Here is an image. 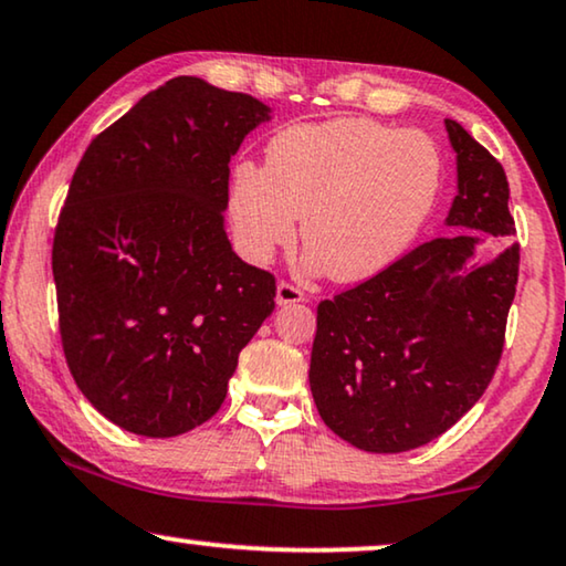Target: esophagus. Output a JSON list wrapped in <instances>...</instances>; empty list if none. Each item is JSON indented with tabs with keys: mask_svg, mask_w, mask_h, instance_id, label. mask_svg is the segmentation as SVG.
<instances>
[{
	"mask_svg": "<svg viewBox=\"0 0 566 566\" xmlns=\"http://www.w3.org/2000/svg\"><path fill=\"white\" fill-rule=\"evenodd\" d=\"M294 302H305V292L290 282L276 284V305H294Z\"/></svg>",
	"mask_w": 566,
	"mask_h": 566,
	"instance_id": "esophagus-1",
	"label": "esophagus"
}]
</instances>
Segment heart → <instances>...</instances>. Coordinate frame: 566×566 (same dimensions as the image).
Listing matches in <instances>:
<instances>
[{"instance_id":"b5f03b06","label":"heart","mask_w":566,"mask_h":566,"mask_svg":"<svg viewBox=\"0 0 566 566\" xmlns=\"http://www.w3.org/2000/svg\"><path fill=\"white\" fill-rule=\"evenodd\" d=\"M443 187L439 143L371 117L290 125L269 140L266 166L230 174L228 214L235 241L264 264L297 235L310 269L364 282L408 251Z\"/></svg>"}]
</instances>
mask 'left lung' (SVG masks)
<instances>
[{
    "mask_svg": "<svg viewBox=\"0 0 566 566\" xmlns=\"http://www.w3.org/2000/svg\"><path fill=\"white\" fill-rule=\"evenodd\" d=\"M457 228L416 245L371 280L323 300L310 389L323 423L356 449L400 453L426 446L484 395L503 356L521 245L472 264L480 235L515 233L503 166L457 120Z\"/></svg>",
    "mask_w": 566,
    "mask_h": 566,
    "instance_id": "left-lung-1",
    "label": "left lung"
}]
</instances>
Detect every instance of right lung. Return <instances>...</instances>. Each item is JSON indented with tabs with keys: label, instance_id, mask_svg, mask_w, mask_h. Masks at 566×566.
<instances>
[{
	"label": "right lung",
	"instance_id": "obj_1",
	"mask_svg": "<svg viewBox=\"0 0 566 566\" xmlns=\"http://www.w3.org/2000/svg\"><path fill=\"white\" fill-rule=\"evenodd\" d=\"M269 120L251 94L177 76L90 143L53 235L61 344L86 400L171 439L220 410L274 276L226 233L230 156Z\"/></svg>",
	"mask_w": 566,
	"mask_h": 566
}]
</instances>
